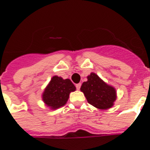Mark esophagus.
<instances>
[{
    "label": "esophagus",
    "instance_id": "obj_1",
    "mask_svg": "<svg viewBox=\"0 0 150 150\" xmlns=\"http://www.w3.org/2000/svg\"><path fill=\"white\" fill-rule=\"evenodd\" d=\"M80 86H81V83H78V84H76V89L79 90L80 88Z\"/></svg>",
    "mask_w": 150,
    "mask_h": 150
}]
</instances>
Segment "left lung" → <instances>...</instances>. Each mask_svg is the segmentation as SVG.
<instances>
[{
  "mask_svg": "<svg viewBox=\"0 0 150 150\" xmlns=\"http://www.w3.org/2000/svg\"><path fill=\"white\" fill-rule=\"evenodd\" d=\"M80 91L83 92L88 103L100 110L111 108L117 98L116 88L93 72L87 76V81L82 84Z\"/></svg>",
  "mask_w": 150,
  "mask_h": 150,
  "instance_id": "obj_1",
  "label": "left lung"
}]
</instances>
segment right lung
<instances>
[{
    "instance_id": "1",
    "label": "right lung",
    "mask_w": 150,
    "mask_h": 150,
    "mask_svg": "<svg viewBox=\"0 0 150 150\" xmlns=\"http://www.w3.org/2000/svg\"><path fill=\"white\" fill-rule=\"evenodd\" d=\"M74 91L76 87L70 79L53 76L42 94V100L45 105L55 110L66 104L70 93Z\"/></svg>"
}]
</instances>
